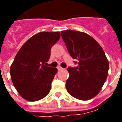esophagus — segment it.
I'll list each match as a JSON object with an SVG mask.
<instances>
[{
  "label": "esophagus",
  "instance_id": "obj_1",
  "mask_svg": "<svg viewBox=\"0 0 122 122\" xmlns=\"http://www.w3.org/2000/svg\"><path fill=\"white\" fill-rule=\"evenodd\" d=\"M63 68H62V67H61V66H57V70H63Z\"/></svg>",
  "mask_w": 122,
  "mask_h": 122
}]
</instances>
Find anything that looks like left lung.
I'll use <instances>...</instances> for the list:
<instances>
[{
  "mask_svg": "<svg viewBox=\"0 0 122 122\" xmlns=\"http://www.w3.org/2000/svg\"><path fill=\"white\" fill-rule=\"evenodd\" d=\"M61 33L70 56L78 61V66L67 69L70 74L66 81L67 91L78 99L89 100L99 92L106 81L109 70L107 57L100 45L87 33L74 30Z\"/></svg>",
  "mask_w": 122,
  "mask_h": 122,
  "instance_id": "left-lung-1",
  "label": "left lung"
}]
</instances>
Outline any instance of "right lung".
<instances>
[{"mask_svg": "<svg viewBox=\"0 0 122 122\" xmlns=\"http://www.w3.org/2000/svg\"><path fill=\"white\" fill-rule=\"evenodd\" d=\"M60 32L42 31L22 46L10 66V78L21 96L37 101L49 93L57 69L47 66L52 47L59 40Z\"/></svg>", "mask_w": 122, "mask_h": 122, "instance_id": "add662e5", "label": "right lung"}]
</instances>
